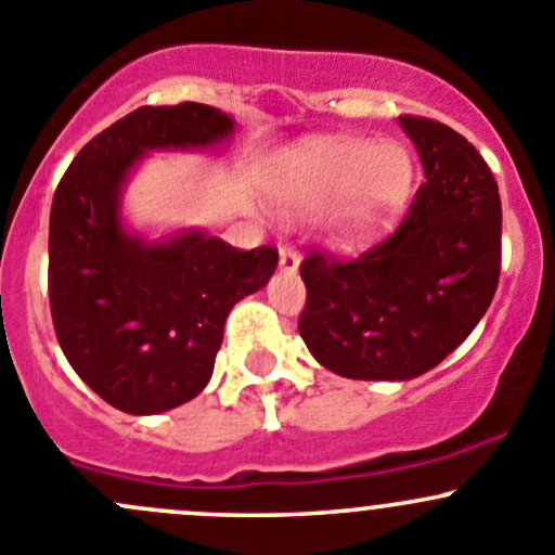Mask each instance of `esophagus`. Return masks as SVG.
Listing matches in <instances>:
<instances>
[{
	"label": "esophagus",
	"mask_w": 555,
	"mask_h": 555,
	"mask_svg": "<svg viewBox=\"0 0 555 555\" xmlns=\"http://www.w3.org/2000/svg\"><path fill=\"white\" fill-rule=\"evenodd\" d=\"M279 266L287 273H295L297 268H300V255H297V249L289 247L287 242L279 244Z\"/></svg>",
	"instance_id": "1"
}]
</instances>
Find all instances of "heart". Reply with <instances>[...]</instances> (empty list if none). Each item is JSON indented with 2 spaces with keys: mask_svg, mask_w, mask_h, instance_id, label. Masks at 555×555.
<instances>
[{
  "mask_svg": "<svg viewBox=\"0 0 555 555\" xmlns=\"http://www.w3.org/2000/svg\"><path fill=\"white\" fill-rule=\"evenodd\" d=\"M412 183V159L404 145L348 138L297 154L279 183V196L300 212L337 207V229L359 233L380 223L404 202Z\"/></svg>",
  "mask_w": 555,
  "mask_h": 555,
  "instance_id": "heart-1",
  "label": "heart"
}]
</instances>
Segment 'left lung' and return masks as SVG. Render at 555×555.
Here are the masks:
<instances>
[{
    "mask_svg": "<svg viewBox=\"0 0 555 555\" xmlns=\"http://www.w3.org/2000/svg\"><path fill=\"white\" fill-rule=\"evenodd\" d=\"M425 170L410 209L364 253L311 249L300 337L319 364L351 380H412L474 332L503 258V207L481 154L452 127L401 114Z\"/></svg>",
    "mask_w": 555,
    "mask_h": 555,
    "instance_id": "8db88e82",
    "label": "left lung"
}]
</instances>
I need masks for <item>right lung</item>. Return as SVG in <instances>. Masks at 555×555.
<instances>
[{
    "mask_svg": "<svg viewBox=\"0 0 555 555\" xmlns=\"http://www.w3.org/2000/svg\"><path fill=\"white\" fill-rule=\"evenodd\" d=\"M231 130V116L204 103L140 106L79 151L52 196L57 343L81 380L127 415L202 393L229 311L276 271V247L244 253L199 231L151 244L121 229V183L145 151L215 145Z\"/></svg>",
    "mask_w": 555,
    "mask_h": 555,
    "instance_id": "obj_1",
    "label": "right lung"
}]
</instances>
